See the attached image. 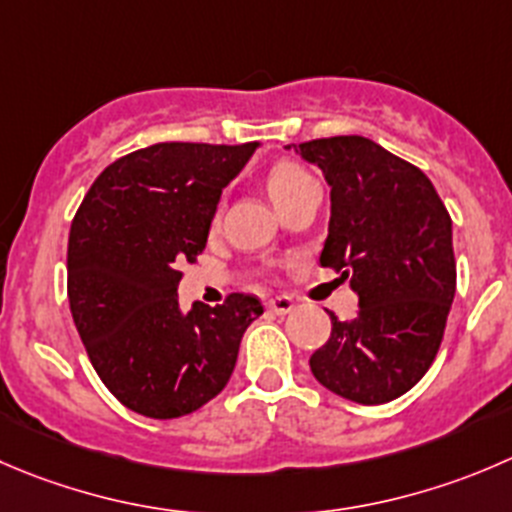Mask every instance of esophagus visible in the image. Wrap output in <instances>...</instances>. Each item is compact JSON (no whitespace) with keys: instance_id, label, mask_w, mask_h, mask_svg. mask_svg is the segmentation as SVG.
Returning a JSON list of instances; mask_svg holds the SVG:
<instances>
[{"instance_id":"obj_1","label":"esophagus","mask_w":512,"mask_h":512,"mask_svg":"<svg viewBox=\"0 0 512 512\" xmlns=\"http://www.w3.org/2000/svg\"><path fill=\"white\" fill-rule=\"evenodd\" d=\"M292 307H295V302H292L290 295H275L267 300V310H272L275 315H287Z\"/></svg>"}]
</instances>
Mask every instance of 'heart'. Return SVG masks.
I'll return each mask as SVG.
<instances>
[{"label":"heart","instance_id":"obj_1","mask_svg":"<svg viewBox=\"0 0 512 512\" xmlns=\"http://www.w3.org/2000/svg\"><path fill=\"white\" fill-rule=\"evenodd\" d=\"M265 185H267V192H270L272 202H275L280 210H285V207H290L292 202L300 200L305 192L315 190L317 182L315 177L300 165V162L280 160L267 170Z\"/></svg>","mask_w":512,"mask_h":512}]
</instances>
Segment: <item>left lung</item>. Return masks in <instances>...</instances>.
Wrapping results in <instances>:
<instances>
[{"label":"left lung","instance_id":"left-lung-1","mask_svg":"<svg viewBox=\"0 0 512 512\" xmlns=\"http://www.w3.org/2000/svg\"><path fill=\"white\" fill-rule=\"evenodd\" d=\"M330 190L320 265L350 280L360 307L330 312V340L310 370L327 390L362 405L408 393L443 342L455 297L453 222L423 170L360 135L297 147Z\"/></svg>","mask_w":512,"mask_h":512}]
</instances>
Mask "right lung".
Instances as JSON below:
<instances>
[{
    "label": "right lung",
    "instance_id": "add662e5",
    "mask_svg": "<svg viewBox=\"0 0 512 512\" xmlns=\"http://www.w3.org/2000/svg\"><path fill=\"white\" fill-rule=\"evenodd\" d=\"M257 142H160L114 160L72 220L67 295L89 362L109 393L155 420L210 403L235 370L255 295L180 310V267L197 262L222 187Z\"/></svg>",
    "mask_w": 512,
    "mask_h": 512
}]
</instances>
